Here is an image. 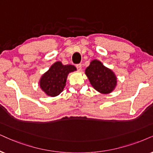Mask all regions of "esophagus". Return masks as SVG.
Listing matches in <instances>:
<instances>
[{
  "label": "esophagus",
  "mask_w": 153,
  "mask_h": 153,
  "mask_svg": "<svg viewBox=\"0 0 153 153\" xmlns=\"http://www.w3.org/2000/svg\"><path fill=\"white\" fill-rule=\"evenodd\" d=\"M76 68H77V69H78V71H80L81 69H82V65H81V64L77 65H76Z\"/></svg>",
  "instance_id": "esophagus-1"
}]
</instances>
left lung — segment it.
Returning <instances> with one entry per match:
<instances>
[{
  "label": "left lung",
  "mask_w": 153,
  "mask_h": 153,
  "mask_svg": "<svg viewBox=\"0 0 153 153\" xmlns=\"http://www.w3.org/2000/svg\"><path fill=\"white\" fill-rule=\"evenodd\" d=\"M91 85L100 93L110 94L117 85V78L113 71L104 66L99 60L91 61L85 71Z\"/></svg>",
  "instance_id": "1"
}]
</instances>
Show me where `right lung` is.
<instances>
[{"label": "right lung", "instance_id": "1", "mask_svg": "<svg viewBox=\"0 0 153 153\" xmlns=\"http://www.w3.org/2000/svg\"><path fill=\"white\" fill-rule=\"evenodd\" d=\"M77 71L73 65H63L61 61H56L40 78L39 85L46 95L54 97L63 92L68 75Z\"/></svg>", "mask_w": 153, "mask_h": 153}]
</instances>
